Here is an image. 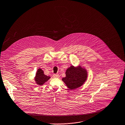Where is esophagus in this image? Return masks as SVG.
<instances>
[{"instance_id": "esophagus-1", "label": "esophagus", "mask_w": 125, "mask_h": 125, "mask_svg": "<svg viewBox=\"0 0 125 125\" xmlns=\"http://www.w3.org/2000/svg\"><path fill=\"white\" fill-rule=\"evenodd\" d=\"M53 78H59L60 77V76L59 74H54L53 75Z\"/></svg>"}]
</instances>
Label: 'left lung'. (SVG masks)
<instances>
[{
  "label": "left lung",
  "mask_w": 125,
  "mask_h": 125,
  "mask_svg": "<svg viewBox=\"0 0 125 125\" xmlns=\"http://www.w3.org/2000/svg\"><path fill=\"white\" fill-rule=\"evenodd\" d=\"M66 77L62 79L68 88L74 89L82 86L87 79V72L85 69L80 66L75 67L71 65L65 72Z\"/></svg>",
  "instance_id": "8db88e82"
}]
</instances>
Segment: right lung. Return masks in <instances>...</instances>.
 Wrapping results in <instances>:
<instances>
[{
	"label": "right lung",
	"instance_id": "add662e5",
	"mask_svg": "<svg viewBox=\"0 0 125 125\" xmlns=\"http://www.w3.org/2000/svg\"><path fill=\"white\" fill-rule=\"evenodd\" d=\"M50 78V76L44 74V72L42 69L39 68L35 77V80L37 84L42 85L46 82Z\"/></svg>",
	"mask_w": 125,
	"mask_h": 125
}]
</instances>
